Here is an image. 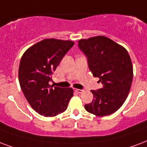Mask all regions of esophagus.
<instances>
[{"mask_svg": "<svg viewBox=\"0 0 147 147\" xmlns=\"http://www.w3.org/2000/svg\"><path fill=\"white\" fill-rule=\"evenodd\" d=\"M75 91H76V92H78V93H82V92H83V90H82V89H78V88H75Z\"/></svg>", "mask_w": 147, "mask_h": 147, "instance_id": "obj_1", "label": "esophagus"}]
</instances>
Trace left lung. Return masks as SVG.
Here are the masks:
<instances>
[{
    "label": "left lung",
    "mask_w": 147,
    "mask_h": 147,
    "mask_svg": "<svg viewBox=\"0 0 147 147\" xmlns=\"http://www.w3.org/2000/svg\"><path fill=\"white\" fill-rule=\"evenodd\" d=\"M78 47L87 56L93 76L103 85L97 91L92 90L93 100L85 105V109L97 116L114 113L126 101L133 82V65L128 51L105 36L81 39Z\"/></svg>",
    "instance_id": "left-lung-1"
}]
</instances>
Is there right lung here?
Returning a JSON list of instances; mask_svg holds the SVG:
<instances>
[{
    "label": "right lung",
    "instance_id": "obj_1",
    "mask_svg": "<svg viewBox=\"0 0 147 147\" xmlns=\"http://www.w3.org/2000/svg\"><path fill=\"white\" fill-rule=\"evenodd\" d=\"M71 41L47 38L34 44L21 57L18 69L20 86L34 110L46 117L63 113L73 96L71 88L53 87V71L69 49Z\"/></svg>",
    "mask_w": 147,
    "mask_h": 147
}]
</instances>
